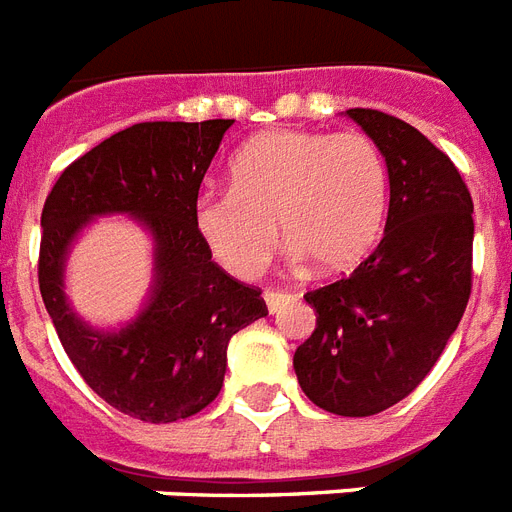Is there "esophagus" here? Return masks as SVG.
I'll use <instances>...</instances> for the list:
<instances>
[{"mask_svg": "<svg viewBox=\"0 0 512 512\" xmlns=\"http://www.w3.org/2000/svg\"><path fill=\"white\" fill-rule=\"evenodd\" d=\"M265 305H268V313H279L287 303L295 300V295H287V292H265Z\"/></svg>", "mask_w": 512, "mask_h": 512, "instance_id": "1", "label": "esophagus"}]
</instances>
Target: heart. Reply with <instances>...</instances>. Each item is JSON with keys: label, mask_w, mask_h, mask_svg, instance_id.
I'll return each instance as SVG.
<instances>
[{"label": "heart", "mask_w": 512, "mask_h": 512, "mask_svg": "<svg viewBox=\"0 0 512 512\" xmlns=\"http://www.w3.org/2000/svg\"><path fill=\"white\" fill-rule=\"evenodd\" d=\"M390 201L385 156L361 132L271 130L241 148L231 191L204 193L193 228L220 268L255 279L279 244L319 271H348L380 239Z\"/></svg>", "instance_id": "b5f03b06"}]
</instances>
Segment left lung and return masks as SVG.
I'll use <instances>...</instances> for the list:
<instances>
[{"mask_svg": "<svg viewBox=\"0 0 512 512\" xmlns=\"http://www.w3.org/2000/svg\"><path fill=\"white\" fill-rule=\"evenodd\" d=\"M388 164L390 204L372 255L305 303L313 335L295 350L300 388L324 412L369 417L436 366L470 297L473 199L452 159L396 116L350 108Z\"/></svg>", "mask_w": 512, "mask_h": 512, "instance_id": "obj_1", "label": "left lung"}]
</instances>
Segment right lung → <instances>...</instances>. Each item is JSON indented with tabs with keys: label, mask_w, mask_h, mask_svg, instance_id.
Returning <instances> with one entry per match:
<instances>
[{
	"label": "right lung",
	"mask_w": 512,
	"mask_h": 512,
	"mask_svg": "<svg viewBox=\"0 0 512 512\" xmlns=\"http://www.w3.org/2000/svg\"><path fill=\"white\" fill-rule=\"evenodd\" d=\"M231 124H132L66 167L44 201V308L84 382L135 420H185L212 404L231 337L268 316L260 292L231 279L193 228L201 180ZM111 214L152 236L155 268L144 308L119 328H95L67 300L65 265L78 236Z\"/></svg>",
	"instance_id": "add662e5"
}]
</instances>
